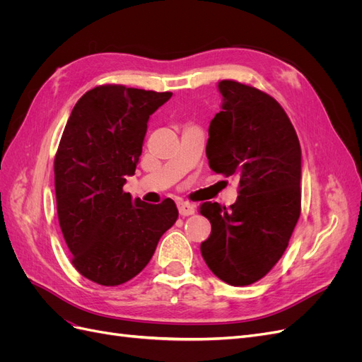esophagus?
I'll use <instances>...</instances> for the list:
<instances>
[{"mask_svg":"<svg viewBox=\"0 0 362 362\" xmlns=\"http://www.w3.org/2000/svg\"><path fill=\"white\" fill-rule=\"evenodd\" d=\"M178 211L181 216H190L194 213V206L190 202L181 201V202H178Z\"/></svg>","mask_w":362,"mask_h":362,"instance_id":"1","label":"esophagus"}]
</instances>
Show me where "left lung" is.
Instances as JSON below:
<instances>
[{"label": "left lung", "instance_id": "8db88e82", "mask_svg": "<svg viewBox=\"0 0 362 362\" xmlns=\"http://www.w3.org/2000/svg\"><path fill=\"white\" fill-rule=\"evenodd\" d=\"M222 105L210 122L211 170L238 181L235 204L204 202L211 234L201 254L214 275L243 287L266 276L286 252L300 216L302 152L284 108L267 93L218 83Z\"/></svg>", "mask_w": 362, "mask_h": 362}]
</instances>
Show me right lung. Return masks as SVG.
<instances>
[{
  "mask_svg": "<svg viewBox=\"0 0 362 362\" xmlns=\"http://www.w3.org/2000/svg\"><path fill=\"white\" fill-rule=\"evenodd\" d=\"M170 96L98 86L80 98L64 127L54 160L59 223L74 267L100 286L139 275L178 218L172 199L154 205L122 190L136 172L149 116Z\"/></svg>",
  "mask_w": 362,
  "mask_h": 362,
  "instance_id": "right-lung-1",
  "label": "right lung"
}]
</instances>
